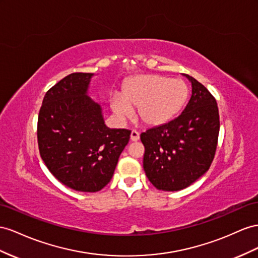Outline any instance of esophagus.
Returning a JSON list of instances; mask_svg holds the SVG:
<instances>
[{
  "mask_svg": "<svg viewBox=\"0 0 258 258\" xmlns=\"http://www.w3.org/2000/svg\"><path fill=\"white\" fill-rule=\"evenodd\" d=\"M131 140L133 141V142H137L138 140H140V134H138L137 131H135V130L132 131V133H131Z\"/></svg>",
  "mask_w": 258,
  "mask_h": 258,
  "instance_id": "1",
  "label": "esophagus"
}]
</instances>
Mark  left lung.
I'll use <instances>...</instances> for the list:
<instances>
[{"mask_svg":"<svg viewBox=\"0 0 258 258\" xmlns=\"http://www.w3.org/2000/svg\"><path fill=\"white\" fill-rule=\"evenodd\" d=\"M90 73H73L45 94L39 111V153L57 181L81 192L101 190L113 176L131 131L109 128L88 96Z\"/></svg>","mask_w":258,"mask_h":258,"instance_id":"8db88e82","label":"left lung"}]
</instances>
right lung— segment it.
Instances as JSON below:
<instances>
[{
	"mask_svg": "<svg viewBox=\"0 0 258 258\" xmlns=\"http://www.w3.org/2000/svg\"><path fill=\"white\" fill-rule=\"evenodd\" d=\"M188 79L192 95L181 114L171 118L174 105L186 91L184 84L166 96L159 125L141 134L148 180L168 192L186 188L206 173L217 149L220 123L216 99L195 78Z\"/></svg>",
	"mask_w": 258,
	"mask_h": 258,
	"instance_id": "add662e5",
	"label": "right lung"
}]
</instances>
